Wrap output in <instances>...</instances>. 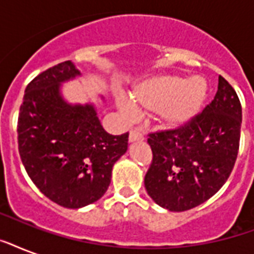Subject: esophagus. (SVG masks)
<instances>
[{"label":"esophagus","instance_id":"34e87169","mask_svg":"<svg viewBox=\"0 0 254 254\" xmlns=\"http://www.w3.org/2000/svg\"><path fill=\"white\" fill-rule=\"evenodd\" d=\"M141 139H143L142 133L138 129H131L130 133H129V141L134 142V141H141Z\"/></svg>","mask_w":254,"mask_h":254}]
</instances>
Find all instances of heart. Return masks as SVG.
<instances>
[{
  "label": "heart",
  "mask_w": 254,
  "mask_h": 254,
  "mask_svg": "<svg viewBox=\"0 0 254 254\" xmlns=\"http://www.w3.org/2000/svg\"><path fill=\"white\" fill-rule=\"evenodd\" d=\"M207 84L204 79L192 76H158L135 88L131 101L143 111L154 112L163 127H178L189 123L200 111L204 101ZM119 107L124 115L131 116L134 109L130 104L120 100Z\"/></svg>",
  "instance_id": "heart-1"
}]
</instances>
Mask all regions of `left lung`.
I'll return each mask as SVG.
<instances>
[{
    "instance_id": "obj_1",
    "label": "left lung",
    "mask_w": 254,
    "mask_h": 254,
    "mask_svg": "<svg viewBox=\"0 0 254 254\" xmlns=\"http://www.w3.org/2000/svg\"><path fill=\"white\" fill-rule=\"evenodd\" d=\"M240 129L239 96L219 76L216 95L200 113L179 127L149 133L147 143L153 151L145 175L149 196L175 212L208 200L232 173Z\"/></svg>"
}]
</instances>
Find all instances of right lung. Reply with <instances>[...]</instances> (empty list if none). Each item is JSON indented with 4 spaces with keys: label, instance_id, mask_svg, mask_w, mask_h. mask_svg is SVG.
Returning a JSON list of instances; mask_svg holds the SVG:
<instances>
[{
    "label": "right lung",
    "instance_id": "obj_1",
    "mask_svg": "<svg viewBox=\"0 0 254 254\" xmlns=\"http://www.w3.org/2000/svg\"><path fill=\"white\" fill-rule=\"evenodd\" d=\"M80 75L71 61L34 77L18 115V150L34 185L54 203L81 208L103 196L129 133L104 130L91 104L65 103L59 87Z\"/></svg>",
    "mask_w": 254,
    "mask_h": 254
}]
</instances>
